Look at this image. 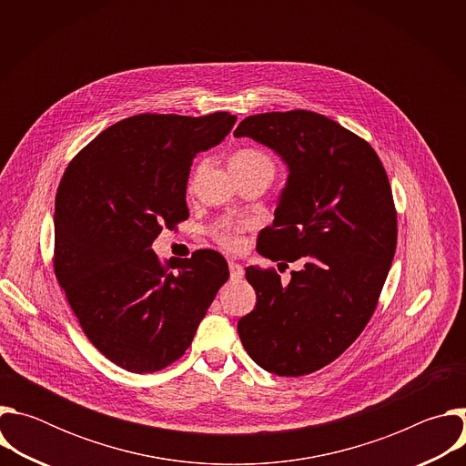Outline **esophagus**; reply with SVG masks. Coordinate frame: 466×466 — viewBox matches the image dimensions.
I'll return each instance as SVG.
<instances>
[{
  "instance_id": "obj_1",
  "label": "esophagus",
  "mask_w": 466,
  "mask_h": 466,
  "mask_svg": "<svg viewBox=\"0 0 466 466\" xmlns=\"http://www.w3.org/2000/svg\"><path fill=\"white\" fill-rule=\"evenodd\" d=\"M228 271H230V279H232V280H239V279H243V275H245L243 268H241L239 263H236V261H228Z\"/></svg>"
}]
</instances>
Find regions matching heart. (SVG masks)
Masks as SVG:
<instances>
[{
	"label": "heart",
	"mask_w": 466,
	"mask_h": 466,
	"mask_svg": "<svg viewBox=\"0 0 466 466\" xmlns=\"http://www.w3.org/2000/svg\"><path fill=\"white\" fill-rule=\"evenodd\" d=\"M205 164H207V160L198 162L197 167H195V173L201 171V169L205 167ZM254 167H265V169H269V171L275 173V162H273V158H271L268 153H263V151L254 149V147L239 149V151H236V153L232 155V158H230V169H232V171L254 169ZM218 239H219V243H221L225 248H228V250H236V248H239V245H241V236H239V230H238V228H225V230H221V232L218 234Z\"/></svg>",
	"instance_id": "1"
}]
</instances>
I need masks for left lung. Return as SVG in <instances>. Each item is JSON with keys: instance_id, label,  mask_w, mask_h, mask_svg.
<instances>
[{"instance_id": "1", "label": "left lung", "mask_w": 466, "mask_h": 466, "mask_svg": "<svg viewBox=\"0 0 466 466\" xmlns=\"http://www.w3.org/2000/svg\"><path fill=\"white\" fill-rule=\"evenodd\" d=\"M234 137L288 164L273 227L259 232L256 248L279 265H300L288 286L273 269H245L256 308L239 319L238 334L261 369L304 376L339 358L376 309L396 250L390 184L376 151L322 114L248 116Z\"/></svg>"}]
</instances>
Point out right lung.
I'll list each match as a JSON object with an SVG mask.
<instances>
[{"label": "right lung", "mask_w": 466, "mask_h": 466, "mask_svg": "<svg viewBox=\"0 0 466 466\" xmlns=\"http://www.w3.org/2000/svg\"><path fill=\"white\" fill-rule=\"evenodd\" d=\"M234 123L228 112L138 114L105 128L64 171L55 277L90 343L125 370L177 361L228 280L216 250L162 263L151 245L164 227L187 219L189 166Z\"/></svg>", "instance_id": "add662e5"}]
</instances>
